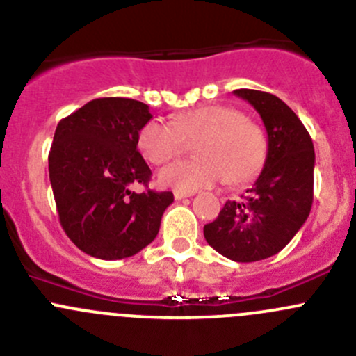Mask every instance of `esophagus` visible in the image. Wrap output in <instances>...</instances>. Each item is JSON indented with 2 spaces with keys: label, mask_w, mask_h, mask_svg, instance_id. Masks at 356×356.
Listing matches in <instances>:
<instances>
[{
  "label": "esophagus",
  "mask_w": 356,
  "mask_h": 356,
  "mask_svg": "<svg viewBox=\"0 0 356 356\" xmlns=\"http://www.w3.org/2000/svg\"><path fill=\"white\" fill-rule=\"evenodd\" d=\"M189 196H193L191 191H181V189H175L174 191L175 200H184V198H189Z\"/></svg>",
  "instance_id": "obj_1"
}]
</instances>
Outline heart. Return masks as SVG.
I'll use <instances>...</instances> for the list:
<instances>
[{
  "instance_id": "b5f03b06",
  "label": "heart",
  "mask_w": 356,
  "mask_h": 356,
  "mask_svg": "<svg viewBox=\"0 0 356 356\" xmlns=\"http://www.w3.org/2000/svg\"><path fill=\"white\" fill-rule=\"evenodd\" d=\"M195 139L198 156L165 167L158 175L161 184L181 191L222 181L241 184L260 170L267 155L264 131L227 105L198 106L174 120L153 118L139 132V148L152 163L161 165L182 155Z\"/></svg>"
}]
</instances>
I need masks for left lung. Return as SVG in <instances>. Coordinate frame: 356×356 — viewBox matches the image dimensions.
<instances>
[{"label":"left lung","instance_id":"1","mask_svg":"<svg viewBox=\"0 0 356 356\" xmlns=\"http://www.w3.org/2000/svg\"><path fill=\"white\" fill-rule=\"evenodd\" d=\"M234 95L260 113L268 136L267 158L243 200L227 201L203 234L215 251L246 264L279 253L308 218L315 152L298 115L277 96L254 89H236Z\"/></svg>","mask_w":356,"mask_h":356}]
</instances>
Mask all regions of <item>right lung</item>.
<instances>
[{
  "label": "right lung",
  "instance_id": "obj_1",
  "mask_svg": "<svg viewBox=\"0 0 356 356\" xmlns=\"http://www.w3.org/2000/svg\"><path fill=\"white\" fill-rule=\"evenodd\" d=\"M149 106L131 98H98L56 125L49 181L60 224L79 250L102 260L132 257L156 238L170 191L148 188L152 170L138 149Z\"/></svg>",
  "mask_w": 356,
  "mask_h": 356
}]
</instances>
